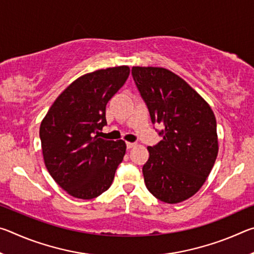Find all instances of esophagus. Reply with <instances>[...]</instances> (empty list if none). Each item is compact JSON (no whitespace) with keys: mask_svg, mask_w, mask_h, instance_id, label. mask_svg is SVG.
Listing matches in <instances>:
<instances>
[{"mask_svg":"<svg viewBox=\"0 0 254 254\" xmlns=\"http://www.w3.org/2000/svg\"><path fill=\"white\" fill-rule=\"evenodd\" d=\"M136 145V143H134V142H127V149H132V148H134Z\"/></svg>","mask_w":254,"mask_h":254,"instance_id":"1","label":"esophagus"}]
</instances>
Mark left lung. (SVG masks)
<instances>
[{"instance_id": "obj_1", "label": "left lung", "mask_w": 254, "mask_h": 254, "mask_svg": "<svg viewBox=\"0 0 254 254\" xmlns=\"http://www.w3.org/2000/svg\"><path fill=\"white\" fill-rule=\"evenodd\" d=\"M132 76L162 140L148 147L142 168L148 190L177 204L206 182L218 153L216 119L208 103L186 81L162 67H132Z\"/></svg>"}]
</instances>
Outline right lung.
Listing matches in <instances>:
<instances>
[{"label": "right lung", "mask_w": 254, "mask_h": 254, "mask_svg": "<svg viewBox=\"0 0 254 254\" xmlns=\"http://www.w3.org/2000/svg\"><path fill=\"white\" fill-rule=\"evenodd\" d=\"M128 66L80 76L56 98L40 124L42 156L54 180L70 196L92 199L113 183L126 154L123 140L101 137L106 104L126 83Z\"/></svg>", "instance_id": "right-lung-1"}]
</instances>
